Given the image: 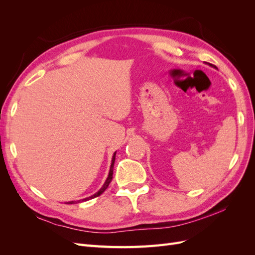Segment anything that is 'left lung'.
I'll list each match as a JSON object with an SVG mask.
<instances>
[{"instance_id": "8db88e82", "label": "left lung", "mask_w": 255, "mask_h": 255, "mask_svg": "<svg viewBox=\"0 0 255 255\" xmlns=\"http://www.w3.org/2000/svg\"><path fill=\"white\" fill-rule=\"evenodd\" d=\"M211 66H212V67H214V68H216V67H215V66H213V65H211Z\"/></svg>"}]
</instances>
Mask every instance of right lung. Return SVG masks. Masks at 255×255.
Listing matches in <instances>:
<instances>
[{"mask_svg":"<svg viewBox=\"0 0 255 255\" xmlns=\"http://www.w3.org/2000/svg\"><path fill=\"white\" fill-rule=\"evenodd\" d=\"M115 159H116V152L114 153L113 155V158H112V164H111V169H110V172H109V176H107V179L105 181V183L103 184V186L99 189V191H97L95 195H92L88 198H85V199H82V200H78V201H69V202H66L68 204H75V203H80V202H84V201H88V200L90 199H94L96 197H99L101 194H103V192L106 190V188L109 187L110 183L112 182V179H113V172H114V164H115Z\"/></svg>","mask_w":255,"mask_h":255,"instance_id":"add662e5","label":"right lung"}]
</instances>
